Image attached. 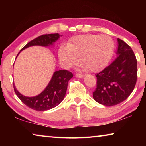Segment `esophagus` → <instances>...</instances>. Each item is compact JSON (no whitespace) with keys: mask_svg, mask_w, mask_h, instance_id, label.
<instances>
[{"mask_svg":"<svg viewBox=\"0 0 146 146\" xmlns=\"http://www.w3.org/2000/svg\"><path fill=\"white\" fill-rule=\"evenodd\" d=\"M76 77H78V78H82V77H84V75H81V74H76V75H75Z\"/></svg>","mask_w":146,"mask_h":146,"instance_id":"34e87169","label":"esophagus"}]
</instances>
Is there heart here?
<instances>
[{
  "label": "heart",
  "mask_w": 146,
  "mask_h": 146,
  "mask_svg": "<svg viewBox=\"0 0 146 146\" xmlns=\"http://www.w3.org/2000/svg\"><path fill=\"white\" fill-rule=\"evenodd\" d=\"M114 49L115 42L108 35H82L71 38L66 48H60L58 59L65 68L73 67L80 60L84 70L98 72L108 66Z\"/></svg>",
  "instance_id": "obj_1"
}]
</instances>
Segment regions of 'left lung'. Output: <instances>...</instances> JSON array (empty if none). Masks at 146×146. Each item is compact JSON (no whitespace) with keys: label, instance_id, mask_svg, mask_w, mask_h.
Segmentation results:
<instances>
[{"label":"left lung","instance_id":"1","mask_svg":"<svg viewBox=\"0 0 146 146\" xmlns=\"http://www.w3.org/2000/svg\"><path fill=\"white\" fill-rule=\"evenodd\" d=\"M117 57L96 75L97 88L94 100L101 104L112 106L122 102L135 88L137 79V61L131 47L118 38Z\"/></svg>","mask_w":146,"mask_h":146}]
</instances>
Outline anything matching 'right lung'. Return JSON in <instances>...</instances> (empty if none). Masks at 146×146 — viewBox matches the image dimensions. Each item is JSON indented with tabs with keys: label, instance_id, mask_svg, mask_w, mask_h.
<instances>
[{
	"label": "right lung",
	"instance_id": "add662e5",
	"mask_svg": "<svg viewBox=\"0 0 146 146\" xmlns=\"http://www.w3.org/2000/svg\"><path fill=\"white\" fill-rule=\"evenodd\" d=\"M60 36L61 35L58 33L42 35L28 42L21 51L33 46L46 47L53 45ZM73 76V73L68 70L56 71L45 90L35 97H28L22 95L17 90L14 84L13 88L17 97L24 104L34 110L44 111L56 107L63 100L66 95L69 80Z\"/></svg>",
	"mask_w": 146,
	"mask_h": 146
}]
</instances>
